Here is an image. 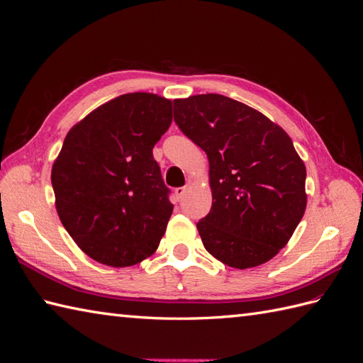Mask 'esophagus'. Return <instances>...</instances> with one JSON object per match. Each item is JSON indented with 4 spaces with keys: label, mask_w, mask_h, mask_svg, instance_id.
<instances>
[{
    "label": "esophagus",
    "mask_w": 363,
    "mask_h": 363,
    "mask_svg": "<svg viewBox=\"0 0 363 363\" xmlns=\"http://www.w3.org/2000/svg\"><path fill=\"white\" fill-rule=\"evenodd\" d=\"M186 194V188L183 186V188H177L174 191V195H175V199H177V201H180L182 199H183V195Z\"/></svg>",
    "instance_id": "34e87169"
}]
</instances>
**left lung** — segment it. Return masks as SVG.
Returning a JSON list of instances; mask_svg holds the SVG:
<instances>
[{"label": "left lung", "mask_w": 363, "mask_h": 363, "mask_svg": "<svg viewBox=\"0 0 363 363\" xmlns=\"http://www.w3.org/2000/svg\"><path fill=\"white\" fill-rule=\"evenodd\" d=\"M174 121L206 151L212 208L196 223L204 248L247 269L288 244L306 211V167L286 131L218 94L174 100Z\"/></svg>", "instance_id": "obj_1"}]
</instances>
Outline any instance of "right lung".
<instances>
[{"mask_svg":"<svg viewBox=\"0 0 363 363\" xmlns=\"http://www.w3.org/2000/svg\"><path fill=\"white\" fill-rule=\"evenodd\" d=\"M171 121V100L124 94L65 138L51 169L56 208L74 242L94 260L123 268L157 250L174 206L152 148Z\"/></svg>","mask_w":363,"mask_h":363,"instance_id":"obj_1","label":"right lung"}]
</instances>
